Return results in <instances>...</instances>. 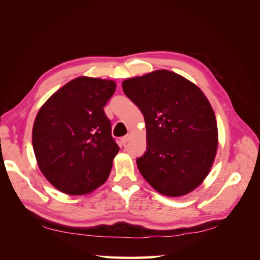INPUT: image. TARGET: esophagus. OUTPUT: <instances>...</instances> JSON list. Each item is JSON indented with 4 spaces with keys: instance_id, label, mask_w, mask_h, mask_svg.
I'll return each mask as SVG.
<instances>
[{
    "instance_id": "obj_1",
    "label": "esophagus",
    "mask_w": 260,
    "mask_h": 260,
    "mask_svg": "<svg viewBox=\"0 0 260 260\" xmlns=\"http://www.w3.org/2000/svg\"><path fill=\"white\" fill-rule=\"evenodd\" d=\"M129 140H130V136L127 135V136H124V137L121 138V143H122V145H125L127 142H129Z\"/></svg>"
}]
</instances>
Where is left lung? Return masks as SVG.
Returning a JSON list of instances; mask_svg holds the SVG:
<instances>
[{
  "label": "left lung",
  "instance_id": "8db88e82",
  "mask_svg": "<svg viewBox=\"0 0 260 260\" xmlns=\"http://www.w3.org/2000/svg\"><path fill=\"white\" fill-rule=\"evenodd\" d=\"M126 97L146 124L147 151L137 158L145 180L167 197H183L206 179L218 147L216 115L199 86L160 70L124 80Z\"/></svg>",
  "mask_w": 260,
  "mask_h": 260
}]
</instances>
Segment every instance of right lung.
<instances>
[{"label":"right lung","instance_id":"add662e5","mask_svg":"<svg viewBox=\"0 0 260 260\" xmlns=\"http://www.w3.org/2000/svg\"><path fill=\"white\" fill-rule=\"evenodd\" d=\"M115 82L80 76L56 91L35 117L31 142L41 172L70 195L91 193L107 180L118 146L104 106Z\"/></svg>","mask_w":260,"mask_h":260}]
</instances>
